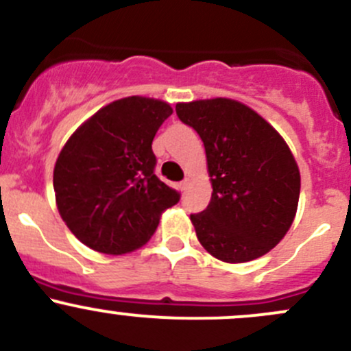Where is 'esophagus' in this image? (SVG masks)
Instances as JSON below:
<instances>
[{
    "label": "esophagus",
    "mask_w": 351,
    "mask_h": 351,
    "mask_svg": "<svg viewBox=\"0 0 351 351\" xmlns=\"http://www.w3.org/2000/svg\"><path fill=\"white\" fill-rule=\"evenodd\" d=\"M189 185H190L189 180H183V182L180 183V190H186V189H189Z\"/></svg>",
    "instance_id": "esophagus-1"
}]
</instances>
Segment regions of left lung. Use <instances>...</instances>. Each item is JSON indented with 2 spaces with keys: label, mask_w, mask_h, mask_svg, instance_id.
Instances as JSON below:
<instances>
[{
  "label": "left lung",
  "mask_w": 351,
  "mask_h": 351,
  "mask_svg": "<svg viewBox=\"0 0 351 351\" xmlns=\"http://www.w3.org/2000/svg\"><path fill=\"white\" fill-rule=\"evenodd\" d=\"M200 136L212 198L190 215L202 246L226 263L267 254L292 226L300 173L284 137L247 105L231 98L176 104Z\"/></svg>",
  "instance_id": "8db88e82"
}]
</instances>
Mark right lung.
Listing matches in <instances>:
<instances>
[{
    "mask_svg": "<svg viewBox=\"0 0 351 351\" xmlns=\"http://www.w3.org/2000/svg\"><path fill=\"white\" fill-rule=\"evenodd\" d=\"M171 113V105L156 98H120L84 120L62 146L56 205L88 247L105 254L139 250L180 200L154 175L153 139Z\"/></svg>",
    "mask_w": 351,
    "mask_h": 351,
    "instance_id": "obj_1",
    "label": "right lung"
}]
</instances>
